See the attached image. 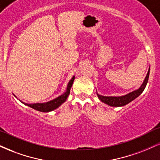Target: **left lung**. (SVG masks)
I'll use <instances>...</instances> for the list:
<instances>
[{"label": "left lung", "mask_w": 160, "mask_h": 160, "mask_svg": "<svg viewBox=\"0 0 160 160\" xmlns=\"http://www.w3.org/2000/svg\"><path fill=\"white\" fill-rule=\"evenodd\" d=\"M149 74L150 68L148 71V74H147L146 77H145L144 82L141 84L140 87L138 89H135V90L128 93V94L122 95V96H104V95H101L97 93V95H98L99 100L101 102H104V104L111 106V107H122V106L126 105L129 102H131L132 101L135 100L137 97H138L143 92L145 87H146L147 84H148V79H149Z\"/></svg>", "instance_id": "1"}]
</instances>
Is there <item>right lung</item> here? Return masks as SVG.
Masks as SVG:
<instances>
[{
	"instance_id": "1",
	"label": "right lung",
	"mask_w": 160,
	"mask_h": 160,
	"mask_svg": "<svg viewBox=\"0 0 160 160\" xmlns=\"http://www.w3.org/2000/svg\"><path fill=\"white\" fill-rule=\"evenodd\" d=\"M75 76H73V78L71 79L68 83L67 86V89H66V91L63 94L59 95L57 98L52 99V100L49 101V102H44V103H34V104H28L25 103V102H22L21 100H19L22 103L25 104V105L28 106V107L33 108V109L36 110V111H40V112H50L56 110V108H58V107L62 105L64 102L67 100L68 97L70 94V91H71V86H72L73 82H74ZM16 98L17 97L16 95H14Z\"/></svg>"
}]
</instances>
